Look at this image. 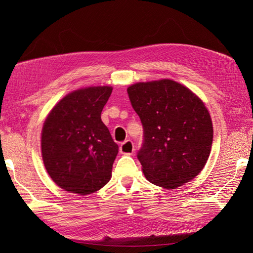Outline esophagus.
<instances>
[{
	"instance_id": "esophagus-1",
	"label": "esophagus",
	"mask_w": 253,
	"mask_h": 253,
	"mask_svg": "<svg viewBox=\"0 0 253 253\" xmlns=\"http://www.w3.org/2000/svg\"><path fill=\"white\" fill-rule=\"evenodd\" d=\"M134 150H135L134 144L131 140H126L125 142H122L119 148L121 154H125V155H132Z\"/></svg>"
}]
</instances>
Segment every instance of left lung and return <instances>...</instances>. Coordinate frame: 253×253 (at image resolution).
Returning a JSON list of instances; mask_svg holds the SVG:
<instances>
[{
  "label": "left lung",
  "instance_id": "8db88e82",
  "mask_svg": "<svg viewBox=\"0 0 253 253\" xmlns=\"http://www.w3.org/2000/svg\"><path fill=\"white\" fill-rule=\"evenodd\" d=\"M127 94L143 126L137 157L145 178L166 189L192 180L204 169L213 140L204 102L170 79L135 83Z\"/></svg>",
  "mask_w": 253,
  "mask_h": 253
}]
</instances>
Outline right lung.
<instances>
[{
  "instance_id": "right-lung-1",
  "label": "right lung",
  "mask_w": 253,
  "mask_h": 253,
  "mask_svg": "<svg viewBox=\"0 0 253 253\" xmlns=\"http://www.w3.org/2000/svg\"><path fill=\"white\" fill-rule=\"evenodd\" d=\"M111 86H89L67 94L44 121L43 163L50 178L67 192L87 195L112 177L118 144L101 120Z\"/></svg>"
}]
</instances>
